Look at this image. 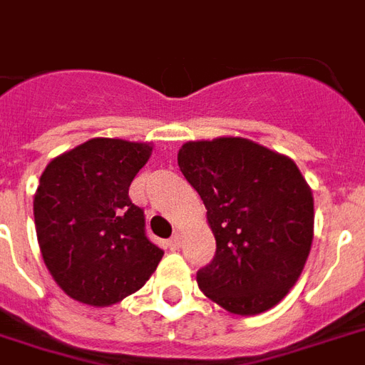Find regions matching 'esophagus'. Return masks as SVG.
<instances>
[{"label":"esophagus","instance_id":"esophagus-1","mask_svg":"<svg viewBox=\"0 0 365 365\" xmlns=\"http://www.w3.org/2000/svg\"><path fill=\"white\" fill-rule=\"evenodd\" d=\"M180 245H182V235H180V232H175L174 237L168 240V248H170V250H178Z\"/></svg>","mask_w":365,"mask_h":365}]
</instances>
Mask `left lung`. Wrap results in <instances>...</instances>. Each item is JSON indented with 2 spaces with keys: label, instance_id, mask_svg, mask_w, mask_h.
<instances>
[{
  "label": "left lung",
  "instance_id": "1",
  "mask_svg": "<svg viewBox=\"0 0 365 365\" xmlns=\"http://www.w3.org/2000/svg\"><path fill=\"white\" fill-rule=\"evenodd\" d=\"M178 166L217 240L215 258L197 272L201 291L240 317L277 305L313 245V191L297 164L242 136H219L183 144Z\"/></svg>",
  "mask_w": 365,
  "mask_h": 365
}]
</instances>
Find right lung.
Masks as SVG:
<instances>
[{
	"mask_svg": "<svg viewBox=\"0 0 365 365\" xmlns=\"http://www.w3.org/2000/svg\"><path fill=\"white\" fill-rule=\"evenodd\" d=\"M150 154V143L97 136L52 158L41 175L33 201L41 254L60 289L83 305L133 295L164 256L128 197Z\"/></svg>",
	"mask_w": 365,
	"mask_h": 365,
	"instance_id": "right-lung-1",
	"label": "right lung"
}]
</instances>
